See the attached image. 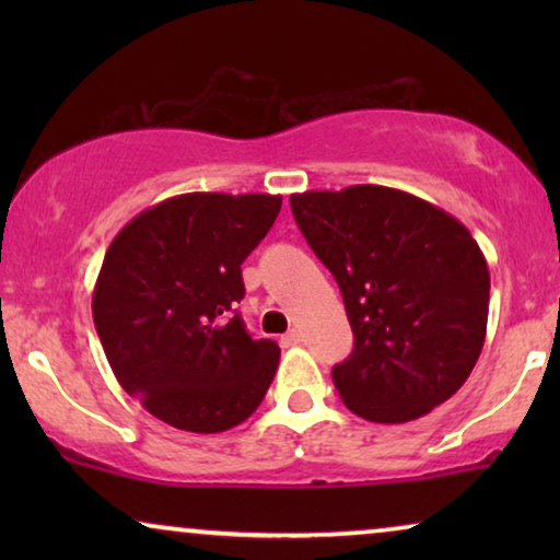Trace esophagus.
<instances>
[{
  "label": "esophagus",
  "mask_w": 560,
  "mask_h": 560,
  "mask_svg": "<svg viewBox=\"0 0 560 560\" xmlns=\"http://www.w3.org/2000/svg\"><path fill=\"white\" fill-rule=\"evenodd\" d=\"M301 341H303V334L298 331V328H293V331H288L285 336H282V347H298Z\"/></svg>",
  "instance_id": "1"
}]
</instances>
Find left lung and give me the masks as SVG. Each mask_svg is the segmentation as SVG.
<instances>
[{
    "label": "left lung",
    "instance_id": "1",
    "mask_svg": "<svg viewBox=\"0 0 560 560\" xmlns=\"http://www.w3.org/2000/svg\"><path fill=\"white\" fill-rule=\"evenodd\" d=\"M290 209L354 331L331 372L343 405L372 423H408L456 395L489 316V267L469 229L387 186L305 190Z\"/></svg>",
    "mask_w": 560,
    "mask_h": 560
}]
</instances>
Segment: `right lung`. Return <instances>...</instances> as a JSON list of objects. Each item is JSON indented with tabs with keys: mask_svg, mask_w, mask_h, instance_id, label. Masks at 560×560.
I'll return each mask as SVG.
<instances>
[{
	"mask_svg": "<svg viewBox=\"0 0 560 560\" xmlns=\"http://www.w3.org/2000/svg\"><path fill=\"white\" fill-rule=\"evenodd\" d=\"M282 196L183 194L114 236L91 311L121 389L163 423L221 433L259 408L280 347L236 313L242 262L278 219Z\"/></svg>",
	"mask_w": 560,
	"mask_h": 560,
	"instance_id": "add662e5",
	"label": "right lung"
}]
</instances>
